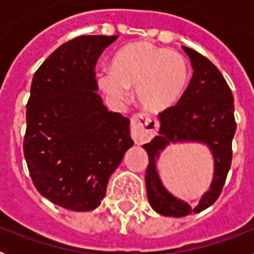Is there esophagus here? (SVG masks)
I'll return each mask as SVG.
<instances>
[{"mask_svg": "<svg viewBox=\"0 0 254 254\" xmlns=\"http://www.w3.org/2000/svg\"><path fill=\"white\" fill-rule=\"evenodd\" d=\"M132 132H133V138L137 143L145 142L154 137L156 131H158V123L150 117L145 114H134L131 118Z\"/></svg>", "mask_w": 254, "mask_h": 254, "instance_id": "obj_1", "label": "esophagus"}]
</instances>
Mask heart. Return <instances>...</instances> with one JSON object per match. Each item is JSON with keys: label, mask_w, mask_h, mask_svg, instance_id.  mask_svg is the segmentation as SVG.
<instances>
[{"label": "heart", "mask_w": 254, "mask_h": 254, "mask_svg": "<svg viewBox=\"0 0 254 254\" xmlns=\"http://www.w3.org/2000/svg\"><path fill=\"white\" fill-rule=\"evenodd\" d=\"M96 82L112 102H125L127 89L136 87V100L141 108L163 112L183 96L190 82V68L177 52L149 42H133L114 55L111 71L96 73Z\"/></svg>", "instance_id": "obj_1"}]
</instances>
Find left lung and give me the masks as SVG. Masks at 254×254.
Here are the masks:
<instances>
[{
  "instance_id": "1",
  "label": "left lung",
  "mask_w": 254,
  "mask_h": 254,
  "mask_svg": "<svg viewBox=\"0 0 254 254\" xmlns=\"http://www.w3.org/2000/svg\"><path fill=\"white\" fill-rule=\"evenodd\" d=\"M193 68L187 90L178 104L158 116L159 136L142 147L149 155L146 192L150 205L164 216L182 217L210 207L221 193L232 164V141L237 123L234 99L217 67L198 52L182 47ZM198 142L210 149L214 159V176L210 188L197 204L186 203L170 193L161 182L156 163L161 151L172 143Z\"/></svg>"
}]
</instances>
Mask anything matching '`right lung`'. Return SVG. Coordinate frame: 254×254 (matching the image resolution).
<instances>
[{
    "label": "right lung",
    "instance_id": "1",
    "mask_svg": "<svg viewBox=\"0 0 254 254\" xmlns=\"http://www.w3.org/2000/svg\"><path fill=\"white\" fill-rule=\"evenodd\" d=\"M117 35H84L58 47L34 73L26 104L24 155L35 188L71 211H90L133 146L129 120L108 111L96 61Z\"/></svg>",
    "mask_w": 254,
    "mask_h": 254
}]
</instances>
